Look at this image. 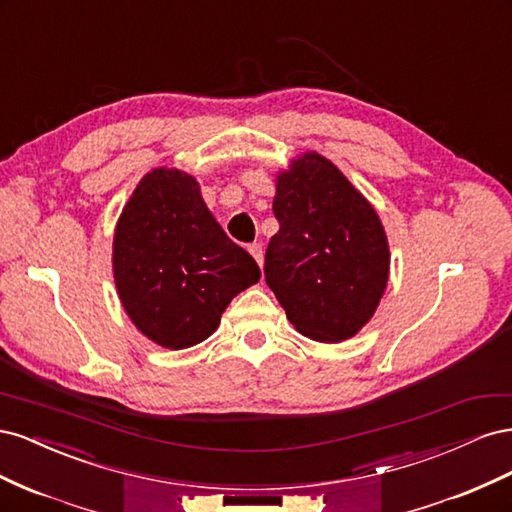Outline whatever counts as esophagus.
Listing matches in <instances>:
<instances>
[{
  "instance_id": "1",
  "label": "esophagus",
  "mask_w": 512,
  "mask_h": 512,
  "mask_svg": "<svg viewBox=\"0 0 512 512\" xmlns=\"http://www.w3.org/2000/svg\"><path fill=\"white\" fill-rule=\"evenodd\" d=\"M247 252H250V254L254 256V260L258 262L260 267H262V262H265V250H262V245H260V243H252V245H247Z\"/></svg>"
}]
</instances>
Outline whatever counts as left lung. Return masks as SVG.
<instances>
[{"mask_svg":"<svg viewBox=\"0 0 512 512\" xmlns=\"http://www.w3.org/2000/svg\"><path fill=\"white\" fill-rule=\"evenodd\" d=\"M265 277L288 320L316 342H344L374 316L389 280L378 213L318 153L277 177Z\"/></svg>","mask_w":512,"mask_h":512,"instance_id":"obj_1","label":"left lung"}]
</instances>
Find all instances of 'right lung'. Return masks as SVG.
Segmentation results:
<instances>
[{
	"label": "right lung",
	"mask_w": 512,
	"mask_h": 512,
	"mask_svg": "<svg viewBox=\"0 0 512 512\" xmlns=\"http://www.w3.org/2000/svg\"><path fill=\"white\" fill-rule=\"evenodd\" d=\"M113 271L128 316L151 342L190 348L228 303L260 280L256 260L213 220L194 177L156 168L136 185L115 230Z\"/></svg>",
	"instance_id": "obj_1"
}]
</instances>
